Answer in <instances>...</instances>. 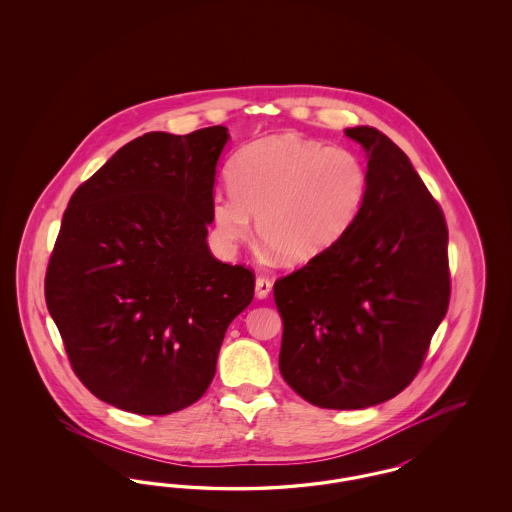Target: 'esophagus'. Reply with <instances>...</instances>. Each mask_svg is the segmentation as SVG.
Listing matches in <instances>:
<instances>
[{"instance_id": "1", "label": "esophagus", "mask_w": 512, "mask_h": 512, "mask_svg": "<svg viewBox=\"0 0 512 512\" xmlns=\"http://www.w3.org/2000/svg\"><path fill=\"white\" fill-rule=\"evenodd\" d=\"M270 290H272V282L268 278H257L255 280V295H257V299H267Z\"/></svg>"}]
</instances>
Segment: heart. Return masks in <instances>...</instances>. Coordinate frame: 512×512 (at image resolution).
I'll use <instances>...</instances> for the list:
<instances>
[{
    "instance_id": "obj_1",
    "label": "heart",
    "mask_w": 512,
    "mask_h": 512,
    "mask_svg": "<svg viewBox=\"0 0 512 512\" xmlns=\"http://www.w3.org/2000/svg\"><path fill=\"white\" fill-rule=\"evenodd\" d=\"M232 192L211 199L220 245L232 251L251 234L284 263L305 265L349 234L365 209L368 169L351 149L278 134L244 147L230 163Z\"/></svg>"
}]
</instances>
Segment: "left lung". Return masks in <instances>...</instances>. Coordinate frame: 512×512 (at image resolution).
Listing matches in <instances>:
<instances>
[{
  "instance_id": "1",
  "label": "left lung",
  "mask_w": 512,
  "mask_h": 512,
  "mask_svg": "<svg viewBox=\"0 0 512 512\" xmlns=\"http://www.w3.org/2000/svg\"><path fill=\"white\" fill-rule=\"evenodd\" d=\"M368 195L349 234L274 284L284 322L278 366L320 409L380 405L413 382L449 305L447 226L409 157L372 126Z\"/></svg>"
}]
</instances>
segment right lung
Instances as JSON below:
<instances>
[{"mask_svg":"<svg viewBox=\"0 0 512 512\" xmlns=\"http://www.w3.org/2000/svg\"><path fill=\"white\" fill-rule=\"evenodd\" d=\"M226 126L147 132L74 192L46 303L76 376L128 413L171 414L209 388L255 278L207 245Z\"/></svg>","mask_w":512,"mask_h":512,"instance_id":"1","label":"right lung"}]
</instances>
